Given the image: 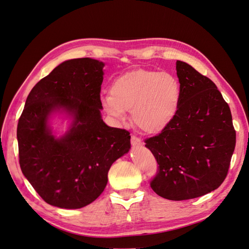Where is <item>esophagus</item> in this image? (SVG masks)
<instances>
[{
	"instance_id": "1",
	"label": "esophagus",
	"mask_w": 249,
	"mask_h": 249,
	"mask_svg": "<svg viewBox=\"0 0 249 249\" xmlns=\"http://www.w3.org/2000/svg\"><path fill=\"white\" fill-rule=\"evenodd\" d=\"M131 144H132V146H140V145H142V140L140 139V137H137V136H135V135H131Z\"/></svg>"
}]
</instances>
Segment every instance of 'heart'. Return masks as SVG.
Masks as SVG:
<instances>
[{"label":"heart","instance_id":"b5f03b06","mask_svg":"<svg viewBox=\"0 0 249 249\" xmlns=\"http://www.w3.org/2000/svg\"><path fill=\"white\" fill-rule=\"evenodd\" d=\"M109 91L100 96L106 112L123 123L126 112L131 110L134 124L150 134L166 129L176 118L180 101V87L176 77L144 69L117 76Z\"/></svg>","mask_w":249,"mask_h":249}]
</instances>
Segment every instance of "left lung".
I'll list each match as a JSON object with an SVG mask.
<instances>
[{
	"label": "left lung",
	"instance_id": "left-lung-1",
	"mask_svg": "<svg viewBox=\"0 0 249 249\" xmlns=\"http://www.w3.org/2000/svg\"><path fill=\"white\" fill-rule=\"evenodd\" d=\"M180 101L176 118L145 146L159 164L156 194L180 201L203 196L225 180L236 144L232 114L214 83L178 60Z\"/></svg>",
	"mask_w": 249,
	"mask_h": 249
}]
</instances>
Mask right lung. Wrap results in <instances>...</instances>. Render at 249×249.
I'll use <instances>...</instances> for the list:
<instances>
[{"mask_svg": "<svg viewBox=\"0 0 249 249\" xmlns=\"http://www.w3.org/2000/svg\"><path fill=\"white\" fill-rule=\"evenodd\" d=\"M105 63L89 57L63 61L39 81L26 98L17 125L23 176L52 206L78 209L104 192L112 164L130 150V133L101 118ZM55 113L71 120L56 137Z\"/></svg>", "mask_w": 249, "mask_h": 249, "instance_id": "right-lung-1", "label": "right lung"}]
</instances>
